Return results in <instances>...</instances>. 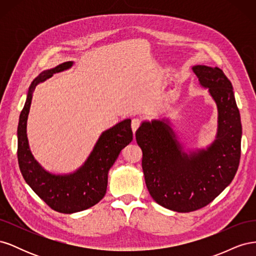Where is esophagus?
<instances>
[{"label":"esophagus","instance_id":"1","mask_svg":"<svg viewBox=\"0 0 256 256\" xmlns=\"http://www.w3.org/2000/svg\"><path fill=\"white\" fill-rule=\"evenodd\" d=\"M140 125H141V120H138V118L132 120V122H131V128H132L134 134H136V131L138 130V127H140Z\"/></svg>","mask_w":256,"mask_h":256}]
</instances>
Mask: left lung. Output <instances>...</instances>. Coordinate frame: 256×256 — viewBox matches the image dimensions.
Wrapping results in <instances>:
<instances>
[{
    "label": "left lung",
    "mask_w": 256,
    "mask_h": 256,
    "mask_svg": "<svg viewBox=\"0 0 256 256\" xmlns=\"http://www.w3.org/2000/svg\"><path fill=\"white\" fill-rule=\"evenodd\" d=\"M192 70L216 104V140L187 154L168 120L143 122L136 132L150 194L177 212H194L212 202L234 180L242 150V120L230 81L218 67L196 65Z\"/></svg>",
    "instance_id": "obj_1"
}]
</instances>
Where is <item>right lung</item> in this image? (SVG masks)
I'll list each match as a JSON object with an SVG mask.
<instances>
[{
  "label": "right lung",
  "mask_w": 256,
  "mask_h": 256,
  "mask_svg": "<svg viewBox=\"0 0 256 256\" xmlns=\"http://www.w3.org/2000/svg\"><path fill=\"white\" fill-rule=\"evenodd\" d=\"M74 62H65L42 72L30 83L24 106L20 113L18 136V164L26 184L53 210L74 214L85 210L102 200L106 192L108 173L120 150L132 141L131 120L116 124L100 134L94 148L82 166L70 174H52L38 164L30 152L26 134L28 116L33 92L38 84L56 74L67 70Z\"/></svg>",
  "instance_id": "right-lung-1"
}]
</instances>
